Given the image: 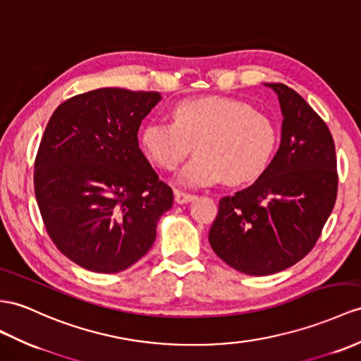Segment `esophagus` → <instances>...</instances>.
<instances>
[{"mask_svg":"<svg viewBox=\"0 0 361 361\" xmlns=\"http://www.w3.org/2000/svg\"><path fill=\"white\" fill-rule=\"evenodd\" d=\"M195 197L196 196L195 195H190V192H183V191H179V190L174 191L176 204H188V202H191Z\"/></svg>","mask_w":361,"mask_h":361,"instance_id":"1","label":"esophagus"}]
</instances>
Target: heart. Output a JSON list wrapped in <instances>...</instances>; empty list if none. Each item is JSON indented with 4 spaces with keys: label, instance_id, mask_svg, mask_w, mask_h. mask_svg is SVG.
<instances>
[{
    "label": "heart",
    "instance_id": "b5f03b06",
    "mask_svg": "<svg viewBox=\"0 0 361 361\" xmlns=\"http://www.w3.org/2000/svg\"><path fill=\"white\" fill-rule=\"evenodd\" d=\"M171 119L148 121L140 130V145L164 170H174L195 145L197 154L179 173L183 185L256 180L279 147L274 119L243 101L221 96L183 99L173 105Z\"/></svg>",
    "mask_w": 361,
    "mask_h": 361
}]
</instances>
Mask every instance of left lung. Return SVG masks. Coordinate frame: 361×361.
<instances>
[{"instance_id": "obj_1", "label": "left lung", "mask_w": 361, "mask_h": 361, "mask_svg": "<svg viewBox=\"0 0 361 361\" xmlns=\"http://www.w3.org/2000/svg\"><path fill=\"white\" fill-rule=\"evenodd\" d=\"M282 109V140L252 185L219 200L213 251L248 276H269L302 260L319 240L337 199L336 145L328 126L285 84H267Z\"/></svg>"}]
</instances>
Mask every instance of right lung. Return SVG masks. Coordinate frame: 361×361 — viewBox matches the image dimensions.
<instances>
[{
	"label": "right lung",
	"mask_w": 361,
	"mask_h": 361,
	"mask_svg": "<svg viewBox=\"0 0 361 361\" xmlns=\"http://www.w3.org/2000/svg\"><path fill=\"white\" fill-rule=\"evenodd\" d=\"M157 92L98 89L51 114L35 159V196L51 242L76 265L113 274L152 248L173 190L140 152Z\"/></svg>",
	"instance_id": "obj_1"
}]
</instances>
